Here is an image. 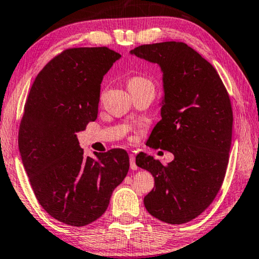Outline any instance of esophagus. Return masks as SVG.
<instances>
[{"label":"esophagus","mask_w":259,"mask_h":259,"mask_svg":"<svg viewBox=\"0 0 259 259\" xmlns=\"http://www.w3.org/2000/svg\"><path fill=\"white\" fill-rule=\"evenodd\" d=\"M129 159H130V168L133 170H137V165H136V158H135V155L134 154H130V157H129Z\"/></svg>","instance_id":"esophagus-1"}]
</instances>
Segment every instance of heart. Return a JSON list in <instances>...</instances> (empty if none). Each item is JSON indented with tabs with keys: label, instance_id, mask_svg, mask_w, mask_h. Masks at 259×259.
<instances>
[{
	"label": "heart",
	"instance_id": "1",
	"mask_svg": "<svg viewBox=\"0 0 259 259\" xmlns=\"http://www.w3.org/2000/svg\"><path fill=\"white\" fill-rule=\"evenodd\" d=\"M144 88H153V84L150 79L143 77V76H134L129 78L128 80V90L133 91V90H139Z\"/></svg>",
	"mask_w": 259,
	"mask_h": 259
}]
</instances>
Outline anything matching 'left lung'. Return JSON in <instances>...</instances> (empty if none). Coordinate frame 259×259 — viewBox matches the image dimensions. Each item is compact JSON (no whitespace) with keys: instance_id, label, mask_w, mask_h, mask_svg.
<instances>
[{"instance_id":"8db88e82","label":"left lung","mask_w":259,"mask_h":259,"mask_svg":"<svg viewBox=\"0 0 259 259\" xmlns=\"http://www.w3.org/2000/svg\"><path fill=\"white\" fill-rule=\"evenodd\" d=\"M131 54L163 72L161 120L146 145L174 154L168 165L145 153L136 157L137 166L154 178L144 205L163 223H188L210 206L223 186L232 143L231 99L213 65L187 44L142 45Z\"/></svg>"}]
</instances>
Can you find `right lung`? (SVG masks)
I'll return each mask as SVG.
<instances>
[{"instance_id": "obj_1", "label": "right lung", "mask_w": 259, "mask_h": 259, "mask_svg": "<svg viewBox=\"0 0 259 259\" xmlns=\"http://www.w3.org/2000/svg\"><path fill=\"white\" fill-rule=\"evenodd\" d=\"M120 57L107 47L65 49L35 77L24 107L18 147L31 187L49 215L75 227L104 214L129 170L126 151L85 157L76 136L97 120L102 78Z\"/></svg>"}]
</instances>
